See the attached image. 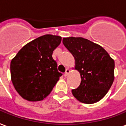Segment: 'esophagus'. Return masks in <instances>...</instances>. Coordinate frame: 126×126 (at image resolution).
<instances>
[{"label":"esophagus","instance_id":"1","mask_svg":"<svg viewBox=\"0 0 126 126\" xmlns=\"http://www.w3.org/2000/svg\"><path fill=\"white\" fill-rule=\"evenodd\" d=\"M70 73V70L67 68V69H66V72L64 73V76L65 77H66V76H68V74Z\"/></svg>","mask_w":126,"mask_h":126}]
</instances>
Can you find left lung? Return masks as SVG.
<instances>
[{
  "instance_id": "8db88e82",
  "label": "left lung",
  "mask_w": 126,
  "mask_h": 126,
  "mask_svg": "<svg viewBox=\"0 0 126 126\" xmlns=\"http://www.w3.org/2000/svg\"><path fill=\"white\" fill-rule=\"evenodd\" d=\"M62 42L75 60L81 83L72 90L75 97L84 104H94L108 93L114 81V62L100 45L83 38H64Z\"/></svg>"
}]
</instances>
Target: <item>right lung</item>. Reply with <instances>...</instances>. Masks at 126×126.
I'll return each mask as SVG.
<instances>
[{"label":"right lung","instance_id":"1","mask_svg":"<svg viewBox=\"0 0 126 126\" xmlns=\"http://www.w3.org/2000/svg\"><path fill=\"white\" fill-rule=\"evenodd\" d=\"M62 38L50 34L29 42L12 59L11 78L18 94L26 100L37 101L48 96L62 73L52 57Z\"/></svg>","mask_w":126,"mask_h":126}]
</instances>
